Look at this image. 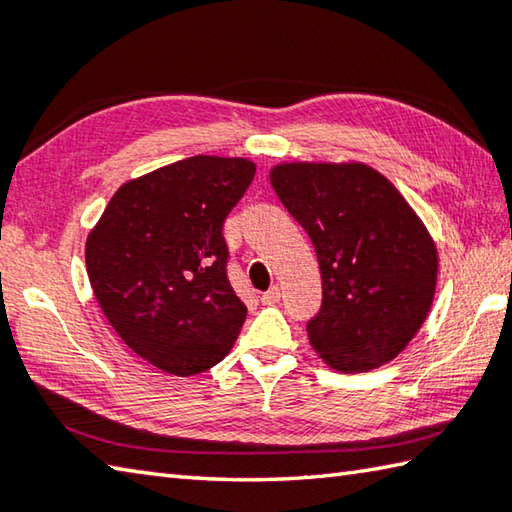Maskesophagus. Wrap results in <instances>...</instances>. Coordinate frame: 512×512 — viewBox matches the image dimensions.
Segmentation results:
<instances>
[{"instance_id": "esophagus-1", "label": "esophagus", "mask_w": 512, "mask_h": 512, "mask_svg": "<svg viewBox=\"0 0 512 512\" xmlns=\"http://www.w3.org/2000/svg\"><path fill=\"white\" fill-rule=\"evenodd\" d=\"M260 301H263L265 305H274V303H278L281 301V287L278 285H274V287H269L267 292L260 296Z\"/></svg>"}]
</instances>
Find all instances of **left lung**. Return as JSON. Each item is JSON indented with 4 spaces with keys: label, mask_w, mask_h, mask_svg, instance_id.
Returning <instances> with one entry per match:
<instances>
[{
    "label": "left lung",
    "mask_w": 512,
    "mask_h": 512,
    "mask_svg": "<svg viewBox=\"0 0 512 512\" xmlns=\"http://www.w3.org/2000/svg\"><path fill=\"white\" fill-rule=\"evenodd\" d=\"M269 182L318 256L323 303L307 323L318 356L345 374L399 356L437 287V247L421 218L363 162H283Z\"/></svg>",
    "instance_id": "left-lung-1"
}]
</instances>
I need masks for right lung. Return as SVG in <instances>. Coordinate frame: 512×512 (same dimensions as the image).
I'll use <instances>...</instances> for the list:
<instances>
[{
  "label": "right lung",
  "mask_w": 512,
  "mask_h": 512,
  "mask_svg": "<svg viewBox=\"0 0 512 512\" xmlns=\"http://www.w3.org/2000/svg\"><path fill=\"white\" fill-rule=\"evenodd\" d=\"M254 173L247 158L178 160L124 182L86 238L106 321L153 368L205 372L240 334L247 307L227 278L223 223Z\"/></svg>",
  "instance_id": "obj_1"
}]
</instances>
